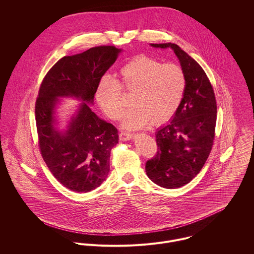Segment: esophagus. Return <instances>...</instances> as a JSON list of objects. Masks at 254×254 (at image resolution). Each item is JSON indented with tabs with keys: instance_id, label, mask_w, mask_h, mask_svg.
Segmentation results:
<instances>
[{
	"instance_id": "obj_1",
	"label": "esophagus",
	"mask_w": 254,
	"mask_h": 254,
	"mask_svg": "<svg viewBox=\"0 0 254 254\" xmlns=\"http://www.w3.org/2000/svg\"><path fill=\"white\" fill-rule=\"evenodd\" d=\"M133 138V134L131 133H126V132H121L119 134V139L121 141H128V140H131Z\"/></svg>"
}]
</instances>
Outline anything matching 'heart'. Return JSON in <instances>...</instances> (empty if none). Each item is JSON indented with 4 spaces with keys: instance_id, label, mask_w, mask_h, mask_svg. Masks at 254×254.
<instances>
[{
    "instance_id": "b5f03b06",
    "label": "heart",
    "mask_w": 254,
    "mask_h": 254,
    "mask_svg": "<svg viewBox=\"0 0 254 254\" xmlns=\"http://www.w3.org/2000/svg\"><path fill=\"white\" fill-rule=\"evenodd\" d=\"M121 89L132 93L131 104L123 118V127L138 129L160 125L170 120L181 104L186 78L181 67L146 56H138L119 70L118 82L104 76L96 89V100L112 120L121 118L125 108Z\"/></svg>"
}]
</instances>
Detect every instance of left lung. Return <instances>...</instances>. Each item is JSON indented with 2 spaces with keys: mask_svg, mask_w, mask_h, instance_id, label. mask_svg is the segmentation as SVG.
<instances>
[{
  "mask_svg": "<svg viewBox=\"0 0 254 254\" xmlns=\"http://www.w3.org/2000/svg\"><path fill=\"white\" fill-rule=\"evenodd\" d=\"M171 48L186 78L181 104L172 120L156 131L157 152L145 163L147 177L165 189H177L201 170L212 149L217 105L212 85L202 67L172 43L150 44Z\"/></svg>",
  "mask_w": 254,
  "mask_h": 254,
  "instance_id": "1",
  "label": "left lung"
}]
</instances>
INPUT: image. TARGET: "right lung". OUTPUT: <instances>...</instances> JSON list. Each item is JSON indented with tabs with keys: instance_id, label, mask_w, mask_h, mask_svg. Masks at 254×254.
Segmentation results:
<instances>
[{
	"instance_id": "obj_1",
	"label": "right lung",
	"mask_w": 254,
	"mask_h": 254,
	"mask_svg": "<svg viewBox=\"0 0 254 254\" xmlns=\"http://www.w3.org/2000/svg\"><path fill=\"white\" fill-rule=\"evenodd\" d=\"M120 49L99 46L64 57L46 74L35 105L39 147L55 178L77 192L100 187L109 172L111 148L118 131L90 109L99 81L115 63ZM72 96L82 103L68 129L56 128L54 116L59 97Z\"/></svg>"
}]
</instances>
